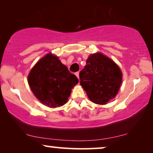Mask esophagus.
Listing matches in <instances>:
<instances>
[{
    "mask_svg": "<svg viewBox=\"0 0 153 153\" xmlns=\"http://www.w3.org/2000/svg\"><path fill=\"white\" fill-rule=\"evenodd\" d=\"M75 75H76V76H77V78L79 79V72H77L75 73Z\"/></svg>",
    "mask_w": 153,
    "mask_h": 153,
    "instance_id": "obj_1",
    "label": "esophagus"
}]
</instances>
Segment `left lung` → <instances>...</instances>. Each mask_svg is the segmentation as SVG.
<instances>
[{
	"label": "left lung",
	"mask_w": 153,
	"mask_h": 153,
	"mask_svg": "<svg viewBox=\"0 0 153 153\" xmlns=\"http://www.w3.org/2000/svg\"><path fill=\"white\" fill-rule=\"evenodd\" d=\"M80 84L91 102L106 104L116 97L123 74L114 60L101 53L91 54L79 73Z\"/></svg>",
	"instance_id": "left-lung-1"
}]
</instances>
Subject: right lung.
I'll return each instance as SVG.
<instances>
[{
    "mask_svg": "<svg viewBox=\"0 0 153 153\" xmlns=\"http://www.w3.org/2000/svg\"><path fill=\"white\" fill-rule=\"evenodd\" d=\"M28 82L35 97L45 105L55 108L68 102L79 82L74 74L51 53L41 58L30 70Z\"/></svg>",
    "mask_w": 153,
    "mask_h": 153,
    "instance_id": "obj_1",
    "label": "right lung"
}]
</instances>
